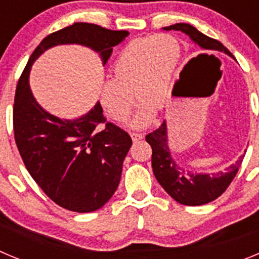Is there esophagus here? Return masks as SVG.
<instances>
[{
    "mask_svg": "<svg viewBox=\"0 0 259 259\" xmlns=\"http://www.w3.org/2000/svg\"><path fill=\"white\" fill-rule=\"evenodd\" d=\"M130 137H132L133 142H138V141H141V139H143L144 135L139 134V133H132V134H130Z\"/></svg>",
    "mask_w": 259,
    "mask_h": 259,
    "instance_id": "1",
    "label": "esophagus"
}]
</instances>
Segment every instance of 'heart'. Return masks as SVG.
Returning a JSON list of instances; mask_svg holds the SVG:
<instances>
[{"instance_id":"heart-1","label":"heart","mask_w":259,"mask_h":259,"mask_svg":"<svg viewBox=\"0 0 259 259\" xmlns=\"http://www.w3.org/2000/svg\"><path fill=\"white\" fill-rule=\"evenodd\" d=\"M181 46L174 37L158 34L132 41L112 66L113 78L101 86V104L113 120L130 116L135 95L142 99L130 126L139 129L153 120L156 109L164 108L181 62Z\"/></svg>"}]
</instances>
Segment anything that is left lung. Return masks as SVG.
I'll use <instances>...</instances> for the list:
<instances>
[{
    "label": "left lung",
    "mask_w": 259,
    "mask_h": 259,
    "mask_svg": "<svg viewBox=\"0 0 259 259\" xmlns=\"http://www.w3.org/2000/svg\"><path fill=\"white\" fill-rule=\"evenodd\" d=\"M162 29L179 31L187 34L192 42L199 45L200 49L206 53L220 51L234 58L220 41L205 36L193 25L187 23H177L169 27H164ZM146 141L152 147V169L158 183L177 202L190 206L208 204L217 197H220L235 178L245 156H240L239 160L235 164L226 167L225 171H217L211 174L196 173V171L186 170L171 156L166 121H164L161 126L155 132L147 134Z\"/></svg>",
    "instance_id": "8db88e82"
}]
</instances>
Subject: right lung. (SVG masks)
Instances as JSON below:
<instances>
[{
    "label": "right lung",
    "instance_id": "1",
    "mask_svg": "<svg viewBox=\"0 0 259 259\" xmlns=\"http://www.w3.org/2000/svg\"><path fill=\"white\" fill-rule=\"evenodd\" d=\"M127 31L74 23L49 34L34 49L16 86L14 134L25 167L55 204L77 213L101 209L120 183L122 162L132 147L126 132L106 122L98 102L77 118H59L39 106L29 88L33 63L58 45H81L101 57L103 66ZM106 123L99 131L98 124Z\"/></svg>",
    "mask_w": 259,
    "mask_h": 259
}]
</instances>
